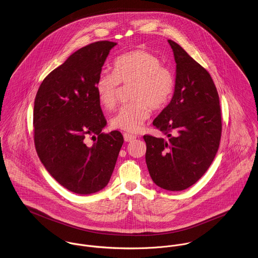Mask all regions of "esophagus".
Returning <instances> with one entry per match:
<instances>
[{
    "label": "esophagus",
    "mask_w": 258,
    "mask_h": 258,
    "mask_svg": "<svg viewBox=\"0 0 258 258\" xmlns=\"http://www.w3.org/2000/svg\"><path fill=\"white\" fill-rule=\"evenodd\" d=\"M123 136H124L125 142H131V141H133V140L136 139V136H134V135H132V134H129V133H124Z\"/></svg>",
    "instance_id": "1"
}]
</instances>
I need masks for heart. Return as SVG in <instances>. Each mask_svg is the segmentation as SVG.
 Returning <instances> with one entry per match:
<instances>
[{
	"instance_id": "heart-1",
	"label": "heart",
	"mask_w": 258,
	"mask_h": 258,
	"mask_svg": "<svg viewBox=\"0 0 258 258\" xmlns=\"http://www.w3.org/2000/svg\"><path fill=\"white\" fill-rule=\"evenodd\" d=\"M132 83V102L122 106L111 119L115 129L139 131L152 110L166 106L175 88V75L152 52L136 49L115 59L114 73L101 71L95 81V91L102 107L111 110L116 106L119 84Z\"/></svg>"
}]
</instances>
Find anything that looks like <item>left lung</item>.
<instances>
[{
    "label": "left lung",
    "mask_w": 258,
    "mask_h": 258,
    "mask_svg": "<svg viewBox=\"0 0 258 258\" xmlns=\"http://www.w3.org/2000/svg\"><path fill=\"white\" fill-rule=\"evenodd\" d=\"M176 61L175 90L153 125L168 139L145 135L146 164L153 182L183 190L210 168L220 146V97L210 74L182 46L168 39Z\"/></svg>",
    "instance_id": "1"
}]
</instances>
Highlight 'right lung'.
<instances>
[{"label":"right lung","instance_id":"obj_1","mask_svg":"<svg viewBox=\"0 0 258 258\" xmlns=\"http://www.w3.org/2000/svg\"><path fill=\"white\" fill-rule=\"evenodd\" d=\"M117 43L96 41L74 52L41 82L34 106L35 145L50 176L78 195L104 188L123 145L119 131L101 133L107 122L95 81ZM91 135L96 142L86 144Z\"/></svg>","mask_w":258,"mask_h":258}]
</instances>
